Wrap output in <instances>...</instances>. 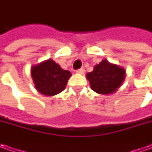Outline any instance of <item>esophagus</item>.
Masks as SVG:
<instances>
[{"mask_svg": "<svg viewBox=\"0 0 152 152\" xmlns=\"http://www.w3.org/2000/svg\"><path fill=\"white\" fill-rule=\"evenodd\" d=\"M76 73H79V74H83L85 73V69L84 68H79L78 70H76Z\"/></svg>", "mask_w": 152, "mask_h": 152, "instance_id": "obj_1", "label": "esophagus"}]
</instances>
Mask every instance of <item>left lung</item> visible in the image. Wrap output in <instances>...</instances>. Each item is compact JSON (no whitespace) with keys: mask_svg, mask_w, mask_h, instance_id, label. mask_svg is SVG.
<instances>
[{"mask_svg":"<svg viewBox=\"0 0 152 152\" xmlns=\"http://www.w3.org/2000/svg\"><path fill=\"white\" fill-rule=\"evenodd\" d=\"M91 89L98 94L107 95L119 88L125 78V70L107 60L96 65L94 70L86 74Z\"/></svg>","mask_w":152,"mask_h":152,"instance_id":"1","label":"left lung"}]
</instances>
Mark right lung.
I'll return each mask as SVG.
<instances>
[{"label":"right lung","instance_id":"add662e5","mask_svg":"<svg viewBox=\"0 0 152 152\" xmlns=\"http://www.w3.org/2000/svg\"><path fill=\"white\" fill-rule=\"evenodd\" d=\"M31 74L37 91L45 96H54L64 91L71 73L63 70L53 60L34 66Z\"/></svg>","mask_w":152,"mask_h":152}]
</instances>
